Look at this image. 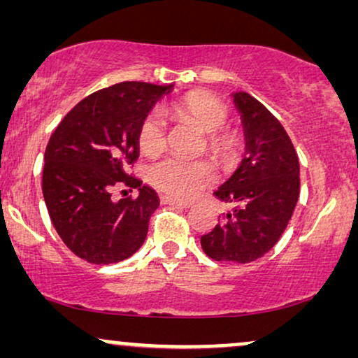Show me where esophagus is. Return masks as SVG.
<instances>
[{
	"label": "esophagus",
	"instance_id": "esophagus-1",
	"mask_svg": "<svg viewBox=\"0 0 358 358\" xmlns=\"http://www.w3.org/2000/svg\"><path fill=\"white\" fill-rule=\"evenodd\" d=\"M161 203L173 205V207H178V208H189L190 207L187 202H180V200H176L173 197H166V195H163V197H161Z\"/></svg>",
	"mask_w": 358,
	"mask_h": 358
}]
</instances>
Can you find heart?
I'll return each instance as SVG.
<instances>
[{"label": "heart", "instance_id": "obj_1", "mask_svg": "<svg viewBox=\"0 0 358 358\" xmlns=\"http://www.w3.org/2000/svg\"><path fill=\"white\" fill-rule=\"evenodd\" d=\"M173 112L199 125L207 140V151L215 158H228L236 146L231 131L224 130L229 110L222 101L207 92H189L173 104ZM136 143L148 158L161 155L168 145V127L161 112L151 110L141 119ZM150 180L159 192L176 200H190L215 180V171L207 161L168 158L153 166Z\"/></svg>", "mask_w": 358, "mask_h": 358}]
</instances>
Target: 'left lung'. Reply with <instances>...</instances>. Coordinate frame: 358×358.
I'll list each match as a JSON object with an SVG mask.
<instances>
[{"label": "left lung", "instance_id": "8db88e82", "mask_svg": "<svg viewBox=\"0 0 358 358\" xmlns=\"http://www.w3.org/2000/svg\"><path fill=\"white\" fill-rule=\"evenodd\" d=\"M246 155L234 174L213 195L231 203L212 231L200 238L213 261L248 264L271 251L285 231L300 195V163L290 136L266 106L236 92Z\"/></svg>", "mask_w": 358, "mask_h": 358}]
</instances>
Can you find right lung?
<instances>
[{"mask_svg":"<svg viewBox=\"0 0 358 358\" xmlns=\"http://www.w3.org/2000/svg\"><path fill=\"white\" fill-rule=\"evenodd\" d=\"M171 87L117 83L78 102L53 130L42 194L58 236L78 257L114 264L143 244L159 199L129 169L138 158L141 119ZM119 188H138L139 197L114 201Z\"/></svg>","mask_w":358,"mask_h":358,"instance_id":"right-lung-1","label":"right lung"}]
</instances>
